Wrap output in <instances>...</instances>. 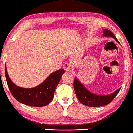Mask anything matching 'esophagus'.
<instances>
[{
	"mask_svg": "<svg viewBox=\"0 0 133 133\" xmlns=\"http://www.w3.org/2000/svg\"><path fill=\"white\" fill-rule=\"evenodd\" d=\"M71 65L69 63H65L63 65V68L66 71H70L71 70Z\"/></svg>",
	"mask_w": 133,
	"mask_h": 133,
	"instance_id": "34e87169",
	"label": "esophagus"
}]
</instances>
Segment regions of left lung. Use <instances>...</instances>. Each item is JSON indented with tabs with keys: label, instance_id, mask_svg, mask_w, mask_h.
Listing matches in <instances>:
<instances>
[{
	"label": "left lung",
	"instance_id": "8db88e82",
	"mask_svg": "<svg viewBox=\"0 0 133 133\" xmlns=\"http://www.w3.org/2000/svg\"><path fill=\"white\" fill-rule=\"evenodd\" d=\"M103 36L104 37H111L114 38L118 43H120L115 36L109 30L103 29ZM74 88L79 102L83 104L90 107H99L108 104L113 101L120 90V88L111 94L97 95L86 88L76 77H75V80L74 81Z\"/></svg>",
	"mask_w": 133,
	"mask_h": 133
}]
</instances>
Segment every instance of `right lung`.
I'll return each mask as SVG.
<instances>
[{
  "instance_id": "right-lung-1",
  "label": "right lung",
  "mask_w": 133,
  "mask_h": 133,
  "mask_svg": "<svg viewBox=\"0 0 133 133\" xmlns=\"http://www.w3.org/2000/svg\"><path fill=\"white\" fill-rule=\"evenodd\" d=\"M65 73L63 69L53 72L37 87L32 88H24L18 87L12 82L8 76L5 65V76L11 93L18 102L34 107H42L49 104L54 98V91L59 83L62 75Z\"/></svg>"
}]
</instances>
